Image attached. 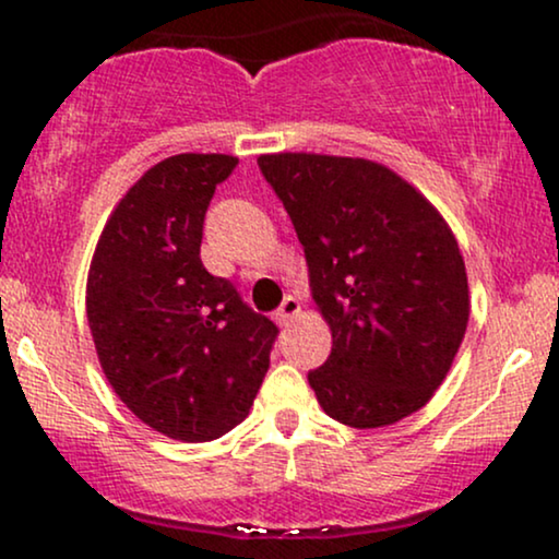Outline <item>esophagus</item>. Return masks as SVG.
I'll return each instance as SVG.
<instances>
[{"label": "esophagus", "mask_w": 559, "mask_h": 559, "mask_svg": "<svg viewBox=\"0 0 559 559\" xmlns=\"http://www.w3.org/2000/svg\"><path fill=\"white\" fill-rule=\"evenodd\" d=\"M299 310H301L299 299H294V297H286L284 301H281V307H278V310H275V323H278V325H286L288 320H294V318L299 316Z\"/></svg>", "instance_id": "esophagus-1"}]
</instances>
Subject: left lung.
<instances>
[{
  "label": "left lung",
  "mask_w": 559,
  "mask_h": 559,
  "mask_svg": "<svg viewBox=\"0 0 559 559\" xmlns=\"http://www.w3.org/2000/svg\"><path fill=\"white\" fill-rule=\"evenodd\" d=\"M305 247L329 360L307 373L320 407L352 428L407 418L441 386L471 299L457 239L386 165L281 152L258 159Z\"/></svg>",
  "instance_id": "1"
}]
</instances>
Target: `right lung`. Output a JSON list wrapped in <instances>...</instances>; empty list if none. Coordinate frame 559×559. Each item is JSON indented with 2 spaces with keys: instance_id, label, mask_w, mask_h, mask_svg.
<instances>
[{
  "instance_id": "add662e5",
  "label": "right lung",
  "mask_w": 559,
  "mask_h": 559,
  "mask_svg": "<svg viewBox=\"0 0 559 559\" xmlns=\"http://www.w3.org/2000/svg\"><path fill=\"white\" fill-rule=\"evenodd\" d=\"M230 155H176L128 189L88 267L86 316L107 381L155 431L213 441L249 415L278 329L199 258Z\"/></svg>"
}]
</instances>
